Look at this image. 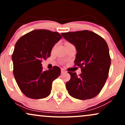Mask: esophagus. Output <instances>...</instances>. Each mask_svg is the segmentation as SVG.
<instances>
[{
	"label": "esophagus",
	"instance_id": "1",
	"mask_svg": "<svg viewBox=\"0 0 125 125\" xmlns=\"http://www.w3.org/2000/svg\"><path fill=\"white\" fill-rule=\"evenodd\" d=\"M66 72H67V71H66L64 69H63V68L61 69V73H66Z\"/></svg>",
	"mask_w": 125,
	"mask_h": 125
}]
</instances>
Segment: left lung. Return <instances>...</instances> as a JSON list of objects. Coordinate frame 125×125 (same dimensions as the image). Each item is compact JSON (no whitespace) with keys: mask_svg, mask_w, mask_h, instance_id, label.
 Listing matches in <instances>:
<instances>
[{"mask_svg":"<svg viewBox=\"0 0 125 125\" xmlns=\"http://www.w3.org/2000/svg\"><path fill=\"white\" fill-rule=\"evenodd\" d=\"M63 38L75 46L74 66L82 73L68 72L71 79L66 83L69 94L74 98L86 100L94 97L104 87L111 63L106 42L99 35L87 30L62 33Z\"/></svg>","mask_w":125,"mask_h":125,"instance_id":"8db88e82","label":"left lung"}]
</instances>
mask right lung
<instances>
[{
  "label": "right lung",
  "mask_w": 125,
  "mask_h": 125,
  "mask_svg": "<svg viewBox=\"0 0 125 125\" xmlns=\"http://www.w3.org/2000/svg\"><path fill=\"white\" fill-rule=\"evenodd\" d=\"M62 38L56 31H32L19 39L12 59L13 74L19 87L26 96L34 99L48 97L53 81L59 76L61 69L54 66L44 71L42 62L51 56L52 49Z\"/></svg>",
  "instance_id": "right-lung-1"
}]
</instances>
